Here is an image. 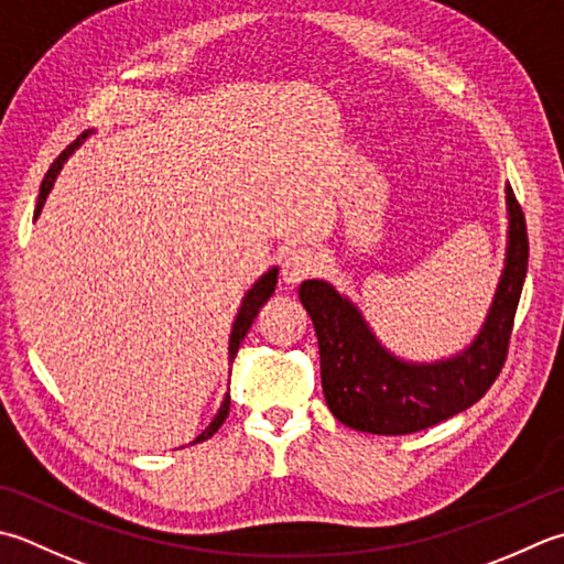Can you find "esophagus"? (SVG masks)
I'll list each match as a JSON object with an SVG mask.
<instances>
[{"instance_id": "34e87169", "label": "esophagus", "mask_w": 564, "mask_h": 564, "mask_svg": "<svg viewBox=\"0 0 564 564\" xmlns=\"http://www.w3.org/2000/svg\"><path fill=\"white\" fill-rule=\"evenodd\" d=\"M319 269H323V259L311 247H295L283 259V283L295 285L305 279H311Z\"/></svg>"}]
</instances>
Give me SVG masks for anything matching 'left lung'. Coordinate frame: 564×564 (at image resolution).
<instances>
[{
    "label": "left lung",
    "mask_w": 564,
    "mask_h": 564,
    "mask_svg": "<svg viewBox=\"0 0 564 564\" xmlns=\"http://www.w3.org/2000/svg\"><path fill=\"white\" fill-rule=\"evenodd\" d=\"M509 245L491 311L462 355L411 364L386 351L357 305L325 281H303L301 303L319 345V377L327 408L339 423L371 435H408L467 411L499 379L528 271V231L511 185Z\"/></svg>",
    "instance_id": "1"
}]
</instances>
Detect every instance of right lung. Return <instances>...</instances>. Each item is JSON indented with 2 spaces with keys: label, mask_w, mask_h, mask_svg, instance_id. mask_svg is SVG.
I'll list each match as a JSON object with an SVG mask.
<instances>
[{
  "label": "right lung",
  "mask_w": 564,
  "mask_h": 564,
  "mask_svg": "<svg viewBox=\"0 0 564 564\" xmlns=\"http://www.w3.org/2000/svg\"><path fill=\"white\" fill-rule=\"evenodd\" d=\"M85 137H87V131H85L83 137H77V139L70 143V147L65 149V151L61 153V156L51 163L46 178H43V183H41L39 200H36V213H33V219H36V217L41 215L43 203H46V197H48L51 187H53V183H55V175H58V171L63 169V163L68 161V156H70V153H73L77 147H80ZM275 281H279V269H271L269 273H263L257 283H253V289L245 295V301H241V307H239V313H237V317H235V325H231V335H229V361L237 357L241 339L247 337L249 327H251V323H253V317L259 315L263 303H267L269 297H271V293L275 291ZM227 415H229V393L225 395L223 405H219L215 421L209 423V425L203 430V433L193 440V445H195V443H203V440H207V437H213V435L217 433V430H219V425L225 423Z\"/></svg>",
  "instance_id": "obj_1"
}]
</instances>
